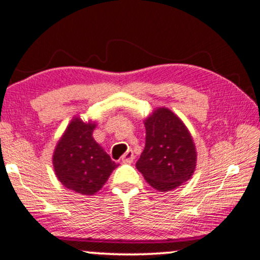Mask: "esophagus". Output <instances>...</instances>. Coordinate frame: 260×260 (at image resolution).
Masks as SVG:
<instances>
[{"label": "esophagus", "instance_id": "1", "mask_svg": "<svg viewBox=\"0 0 260 260\" xmlns=\"http://www.w3.org/2000/svg\"><path fill=\"white\" fill-rule=\"evenodd\" d=\"M133 159H135V154H133L132 150H127V152L122 155V161L123 162H132Z\"/></svg>", "mask_w": 260, "mask_h": 260}]
</instances>
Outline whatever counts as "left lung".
Returning <instances> with one entry per match:
<instances>
[{
	"label": "left lung",
	"mask_w": 260,
	"mask_h": 260,
	"mask_svg": "<svg viewBox=\"0 0 260 260\" xmlns=\"http://www.w3.org/2000/svg\"><path fill=\"white\" fill-rule=\"evenodd\" d=\"M145 147L136 167L154 189L164 192L192 175L196 150L182 121L168 108H158L145 119Z\"/></svg>",
	"instance_id": "1"
}]
</instances>
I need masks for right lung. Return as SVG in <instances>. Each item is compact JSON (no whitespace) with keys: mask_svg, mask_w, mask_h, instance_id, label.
I'll use <instances>...</instances> for the list:
<instances>
[{"mask_svg":"<svg viewBox=\"0 0 260 260\" xmlns=\"http://www.w3.org/2000/svg\"><path fill=\"white\" fill-rule=\"evenodd\" d=\"M95 123L74 118L68 125L53 155L59 181L82 195H93L104 186L117 167L92 138Z\"/></svg>","mask_w":260,"mask_h":260,"instance_id":"obj_1","label":"right lung"}]
</instances>
